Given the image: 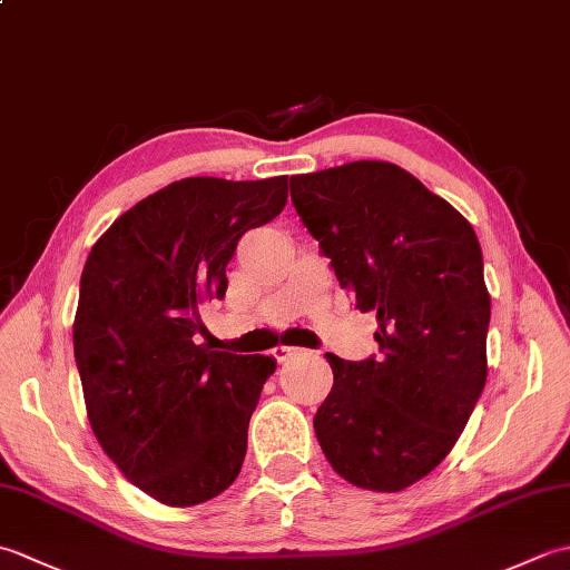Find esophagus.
Masks as SVG:
<instances>
[{
    "mask_svg": "<svg viewBox=\"0 0 570 570\" xmlns=\"http://www.w3.org/2000/svg\"><path fill=\"white\" fill-rule=\"evenodd\" d=\"M298 353H301V350L292 347V345H278V347L272 350V355L276 357V362H286V360H292Z\"/></svg>",
    "mask_w": 570,
    "mask_h": 570,
    "instance_id": "obj_1",
    "label": "esophagus"
}]
</instances>
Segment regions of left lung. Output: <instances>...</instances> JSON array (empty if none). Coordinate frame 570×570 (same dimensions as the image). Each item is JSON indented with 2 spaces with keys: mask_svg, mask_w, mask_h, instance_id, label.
<instances>
[{
  "mask_svg": "<svg viewBox=\"0 0 570 570\" xmlns=\"http://www.w3.org/2000/svg\"><path fill=\"white\" fill-rule=\"evenodd\" d=\"M292 203L355 308L377 313V357L325 353L333 390L313 429L337 475L399 492L451 453L488 380L478 235L451 203L386 161L294 176Z\"/></svg>",
  "mask_w": 570,
  "mask_h": 570,
  "instance_id": "obj_1",
  "label": "left lung"
}]
</instances>
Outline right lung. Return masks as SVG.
<instances>
[{
	"mask_svg": "<svg viewBox=\"0 0 570 570\" xmlns=\"http://www.w3.org/2000/svg\"><path fill=\"white\" fill-rule=\"evenodd\" d=\"M288 176L184 178L139 200L95 242L72 350L90 426L129 482L171 507L239 475L269 355L198 343V311L225 298L239 237L284 210Z\"/></svg>",
	"mask_w": 570,
	"mask_h": 570,
	"instance_id": "right-lung-1",
	"label": "right lung"
}]
</instances>
